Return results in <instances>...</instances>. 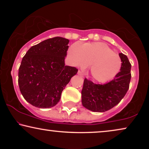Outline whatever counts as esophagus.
Returning a JSON list of instances; mask_svg holds the SVG:
<instances>
[{
	"mask_svg": "<svg viewBox=\"0 0 149 149\" xmlns=\"http://www.w3.org/2000/svg\"><path fill=\"white\" fill-rule=\"evenodd\" d=\"M78 74L80 75V76H81V77H83V74L82 72H81V70H79L78 71Z\"/></svg>",
	"mask_w": 149,
	"mask_h": 149,
	"instance_id": "esophagus-1",
	"label": "esophagus"
}]
</instances>
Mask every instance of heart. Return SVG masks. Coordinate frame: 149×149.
Here are the masks:
<instances>
[{"instance_id":"heart-1","label":"heart","mask_w":149,"mask_h":149,"mask_svg":"<svg viewBox=\"0 0 149 149\" xmlns=\"http://www.w3.org/2000/svg\"><path fill=\"white\" fill-rule=\"evenodd\" d=\"M73 66L86 68L90 64L89 71L92 78L100 83L114 79L121 70V58L109 46L102 42L74 43L68 52Z\"/></svg>"}]
</instances>
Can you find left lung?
Masks as SVG:
<instances>
[{"label": "left lung", "mask_w": 149, "mask_h": 149, "mask_svg": "<svg viewBox=\"0 0 149 149\" xmlns=\"http://www.w3.org/2000/svg\"><path fill=\"white\" fill-rule=\"evenodd\" d=\"M122 65L120 72L110 82L105 84H95L85 79L81 91V102L89 111L102 113L115 107L123 98L129 89L131 80V64L127 57L122 53Z\"/></svg>", "instance_id": "1"}]
</instances>
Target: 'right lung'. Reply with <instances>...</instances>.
Here are the masks:
<instances>
[{"instance_id":"obj_1","label":"right lung","mask_w":149,"mask_h":149,"mask_svg":"<svg viewBox=\"0 0 149 149\" xmlns=\"http://www.w3.org/2000/svg\"><path fill=\"white\" fill-rule=\"evenodd\" d=\"M69 40L54 37L31 47L22 59L18 84L22 95L34 107L56 106L78 69L65 65Z\"/></svg>"}]
</instances>
